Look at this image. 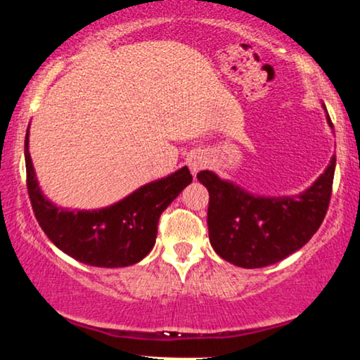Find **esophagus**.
Returning <instances> with one entry per match:
<instances>
[{
	"label": "esophagus",
	"instance_id": "esophagus-1",
	"mask_svg": "<svg viewBox=\"0 0 360 360\" xmlns=\"http://www.w3.org/2000/svg\"><path fill=\"white\" fill-rule=\"evenodd\" d=\"M205 165H207V158H205L202 153H195V155L189 158V167L191 171H193V174H195V172L200 169H204Z\"/></svg>",
	"mask_w": 360,
	"mask_h": 360
}]
</instances>
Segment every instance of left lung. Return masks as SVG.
Here are the masks:
<instances>
[{
    "mask_svg": "<svg viewBox=\"0 0 360 360\" xmlns=\"http://www.w3.org/2000/svg\"><path fill=\"white\" fill-rule=\"evenodd\" d=\"M328 123L333 128L329 117ZM334 169L333 156L308 189L278 198L253 195L212 171H200L199 183L209 191V240L215 253L237 266L263 268L300 250L328 212Z\"/></svg>",
    "mask_w": 360,
    "mask_h": 360,
    "instance_id": "1",
    "label": "left lung"
}]
</instances>
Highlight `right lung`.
Returning a JSON list of instances; mask_svg holds the SVG:
<instances>
[{
  "mask_svg": "<svg viewBox=\"0 0 360 360\" xmlns=\"http://www.w3.org/2000/svg\"><path fill=\"white\" fill-rule=\"evenodd\" d=\"M27 193L41 229L57 248L92 266L120 268L143 260L155 247L158 220L167 205L193 183L188 166L98 210H69L44 198L30 155V128L24 140Z\"/></svg>",
  "mask_w": 360,
  "mask_h": 360,
  "instance_id": "right-lung-1",
  "label": "right lung"
}]
</instances>
